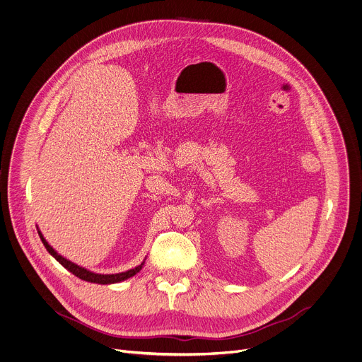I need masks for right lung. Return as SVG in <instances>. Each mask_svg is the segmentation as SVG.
<instances>
[{"label": "right lung", "instance_id": "1", "mask_svg": "<svg viewBox=\"0 0 362 362\" xmlns=\"http://www.w3.org/2000/svg\"><path fill=\"white\" fill-rule=\"evenodd\" d=\"M37 230H38L41 242L44 243V246H45V249L48 250V253H49L61 266H64L68 272H71L74 276H76L78 279L85 280V281H88V283H95V284H115V283L125 281V280L134 277L136 273H139V272L142 270L144 264H145V260H146V259H145V260H144L139 266H136L135 269H131V270L122 272V273H116V274H99V273H93V272H90V270H88V269H85V267H81V266L75 264L74 262L65 259L64 256L58 255V252H57L52 246H49V243L45 240L44 234L41 233V230H40L38 227H37Z\"/></svg>", "mask_w": 362, "mask_h": 362}]
</instances>
